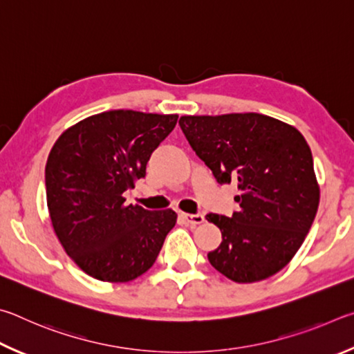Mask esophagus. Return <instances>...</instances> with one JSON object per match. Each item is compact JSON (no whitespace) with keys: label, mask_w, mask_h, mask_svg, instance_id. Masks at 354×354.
Listing matches in <instances>:
<instances>
[{"label":"esophagus","mask_w":354,"mask_h":354,"mask_svg":"<svg viewBox=\"0 0 354 354\" xmlns=\"http://www.w3.org/2000/svg\"><path fill=\"white\" fill-rule=\"evenodd\" d=\"M182 218L188 222V224H191V225H199V224H202L203 221H205V218H203V214H188V213H182L180 214Z\"/></svg>","instance_id":"1"}]
</instances>
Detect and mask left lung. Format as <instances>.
<instances>
[{"label":"left lung","instance_id":"obj_1","mask_svg":"<svg viewBox=\"0 0 354 354\" xmlns=\"http://www.w3.org/2000/svg\"><path fill=\"white\" fill-rule=\"evenodd\" d=\"M191 147L221 185L236 182L239 212L214 213L222 243L208 261L236 283L275 275L294 258L319 208L313 153L294 126L261 113L182 116Z\"/></svg>","mask_w":354,"mask_h":354}]
</instances>
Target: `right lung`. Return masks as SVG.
<instances>
[{
  "mask_svg": "<svg viewBox=\"0 0 354 354\" xmlns=\"http://www.w3.org/2000/svg\"><path fill=\"white\" fill-rule=\"evenodd\" d=\"M178 115L110 110L68 127L45 167L54 233L86 275L126 283L152 268L177 222L172 209L126 205L124 193L146 176L152 152Z\"/></svg>",
  "mask_w": 354,
  "mask_h": 354,
  "instance_id": "add662e5",
  "label": "right lung"
}]
</instances>
